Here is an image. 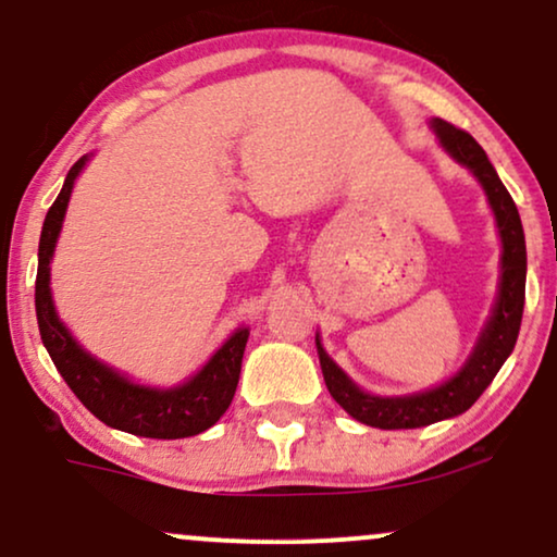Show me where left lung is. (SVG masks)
<instances>
[{"label":"left lung","mask_w":557,"mask_h":557,"mask_svg":"<svg viewBox=\"0 0 557 557\" xmlns=\"http://www.w3.org/2000/svg\"><path fill=\"white\" fill-rule=\"evenodd\" d=\"M432 131L447 154L456 159L458 164L469 168L471 175L482 183L484 194H487L503 243L500 285H497L495 309H492L469 361L443 385L424 389V393L400 395V398H380V395L363 393L330 359L317 335L319 363H322V374L324 382H327L330 395L356 421L367 426H376V430H417V426L434 424V421L453 419L458 413L469 411L479 395L495 380V374L500 372L521 330L523 296H527V240H523L519 209H516L513 198H510L503 181L497 177L495 168L490 164L484 149L469 133L445 123V120H432Z\"/></svg>","instance_id":"obj_1"}]
</instances>
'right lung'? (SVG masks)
I'll return each instance as SVG.
<instances>
[{"mask_svg":"<svg viewBox=\"0 0 557 557\" xmlns=\"http://www.w3.org/2000/svg\"><path fill=\"white\" fill-rule=\"evenodd\" d=\"M88 157H81L73 164L62 185L60 196L49 207L47 220L38 240V272H36V319L41 341L52 356L57 372L67 382V387L78 395V400L96 419L104 421L112 430H123L138 437L181 440L194 437L216 424L227 406L233 403L238 387L243 350L248 343V327H238L227 337L225 345L196 372L188 382L177 387H146L114 372L112 367L94 359L83 345L70 335L60 322L49 287L52 272V253L60 238L62 220H65L70 194L75 177L86 168Z\"/></svg>","mask_w":557,"mask_h":557,"instance_id":"add662e5","label":"right lung"}]
</instances>
